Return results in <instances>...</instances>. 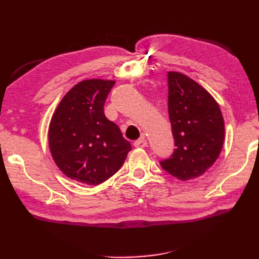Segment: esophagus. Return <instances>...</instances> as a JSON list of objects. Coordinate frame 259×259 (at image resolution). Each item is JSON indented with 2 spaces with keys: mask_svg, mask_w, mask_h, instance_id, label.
Listing matches in <instances>:
<instances>
[{
  "mask_svg": "<svg viewBox=\"0 0 259 259\" xmlns=\"http://www.w3.org/2000/svg\"><path fill=\"white\" fill-rule=\"evenodd\" d=\"M134 146H135V147H138V148L146 147V146H147V140H146L145 138L137 139V140H136V142L134 143Z\"/></svg>",
  "mask_w": 259,
  "mask_h": 259,
  "instance_id": "obj_1",
  "label": "esophagus"
}]
</instances>
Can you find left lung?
Wrapping results in <instances>:
<instances>
[{
	"instance_id": "1",
	"label": "left lung",
	"mask_w": 259,
	"mask_h": 259,
	"mask_svg": "<svg viewBox=\"0 0 259 259\" xmlns=\"http://www.w3.org/2000/svg\"><path fill=\"white\" fill-rule=\"evenodd\" d=\"M168 112L176 148L160 164L181 181L200 177L216 162L223 148L225 126L221 108L192 78L168 72Z\"/></svg>"
}]
</instances>
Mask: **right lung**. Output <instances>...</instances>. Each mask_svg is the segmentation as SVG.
<instances>
[{"instance_id": "add662e5", "label": "right lung", "mask_w": 259, "mask_h": 259, "mask_svg": "<svg viewBox=\"0 0 259 259\" xmlns=\"http://www.w3.org/2000/svg\"><path fill=\"white\" fill-rule=\"evenodd\" d=\"M115 81L91 78L74 85L61 99L49 126L55 163L68 178L98 185L119 170L131 150L119 126L104 113Z\"/></svg>"}]
</instances>
